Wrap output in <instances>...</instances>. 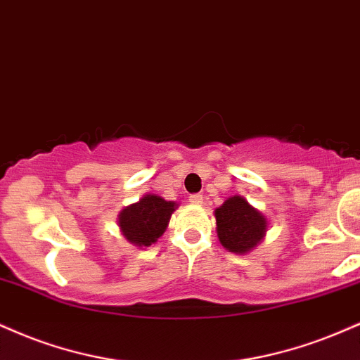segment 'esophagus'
Returning <instances> with one entry per match:
<instances>
[{
    "mask_svg": "<svg viewBox=\"0 0 360 360\" xmlns=\"http://www.w3.org/2000/svg\"><path fill=\"white\" fill-rule=\"evenodd\" d=\"M189 202H191V205H194V206H201L202 205V196H201V194H191V196H189Z\"/></svg>",
    "mask_w": 360,
    "mask_h": 360,
    "instance_id": "1",
    "label": "esophagus"
}]
</instances>
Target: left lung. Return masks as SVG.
Listing matches in <instances>:
<instances>
[{
	"mask_svg": "<svg viewBox=\"0 0 360 360\" xmlns=\"http://www.w3.org/2000/svg\"><path fill=\"white\" fill-rule=\"evenodd\" d=\"M214 218L219 243L231 253H250L266 235V216L238 194L229 196L221 206L216 207Z\"/></svg>",
	"mask_w": 360,
	"mask_h": 360,
	"instance_id": "left-lung-1",
	"label": "left lung"
}]
</instances>
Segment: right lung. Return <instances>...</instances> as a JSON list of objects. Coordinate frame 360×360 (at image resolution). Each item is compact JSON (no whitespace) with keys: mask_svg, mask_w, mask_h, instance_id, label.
<instances>
[{"mask_svg":"<svg viewBox=\"0 0 360 360\" xmlns=\"http://www.w3.org/2000/svg\"><path fill=\"white\" fill-rule=\"evenodd\" d=\"M176 207L174 201H166L158 194H144L137 202L120 211L117 224L129 243L144 248L164 235Z\"/></svg>","mask_w":360,"mask_h":360,"instance_id":"right-lung-1","label":"right lung"}]
</instances>
